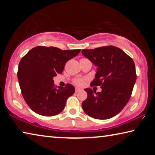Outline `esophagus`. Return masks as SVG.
Wrapping results in <instances>:
<instances>
[{"instance_id":"34e87169","label":"esophagus","mask_w":155,"mask_h":155,"mask_svg":"<svg viewBox=\"0 0 155 155\" xmlns=\"http://www.w3.org/2000/svg\"><path fill=\"white\" fill-rule=\"evenodd\" d=\"M82 91V90H81V89H79V88H78V87H76V89H75L76 92H79V91Z\"/></svg>"}]
</instances>
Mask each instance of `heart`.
I'll use <instances>...</instances> for the list:
<instances>
[{
	"instance_id": "heart-1",
	"label": "heart",
	"mask_w": 155,
	"mask_h": 155,
	"mask_svg": "<svg viewBox=\"0 0 155 155\" xmlns=\"http://www.w3.org/2000/svg\"><path fill=\"white\" fill-rule=\"evenodd\" d=\"M74 83L77 86H83L85 83V80L83 78H76L74 81Z\"/></svg>"
}]
</instances>
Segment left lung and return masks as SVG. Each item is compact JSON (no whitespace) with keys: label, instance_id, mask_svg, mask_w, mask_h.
I'll return each instance as SVG.
<instances>
[{"label":"left lung","instance_id":"8db88e82","mask_svg":"<svg viewBox=\"0 0 155 155\" xmlns=\"http://www.w3.org/2000/svg\"><path fill=\"white\" fill-rule=\"evenodd\" d=\"M82 54L98 66L90 85L101 86L102 91L86 88L87 98L82 103L86 114L95 119L106 120L124 109L132 94L137 78L133 59L117 47L102 46L83 49Z\"/></svg>","mask_w":155,"mask_h":155}]
</instances>
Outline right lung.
<instances>
[{
	"label": "right lung",
	"mask_w": 155,
	"mask_h": 155,
	"mask_svg": "<svg viewBox=\"0 0 155 155\" xmlns=\"http://www.w3.org/2000/svg\"><path fill=\"white\" fill-rule=\"evenodd\" d=\"M80 49L61 50L53 46H36L21 59L18 78L26 103L34 112L44 116H52L65 108L68 98L75 88L54 87L53 77L61 74L68 61L79 53Z\"/></svg>",
	"instance_id": "1"
}]
</instances>
